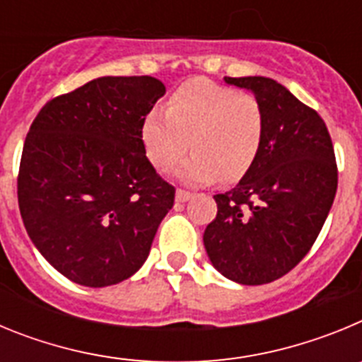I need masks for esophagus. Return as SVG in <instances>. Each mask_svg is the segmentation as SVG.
Masks as SVG:
<instances>
[{"label": "esophagus", "mask_w": 362, "mask_h": 362, "mask_svg": "<svg viewBox=\"0 0 362 362\" xmlns=\"http://www.w3.org/2000/svg\"><path fill=\"white\" fill-rule=\"evenodd\" d=\"M190 197H192V194L187 190H181V188H177V192H175V201H179V203H185V201H188Z\"/></svg>", "instance_id": "esophagus-1"}]
</instances>
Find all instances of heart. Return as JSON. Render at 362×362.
<instances>
[{"label": "heart", "instance_id": "1", "mask_svg": "<svg viewBox=\"0 0 362 362\" xmlns=\"http://www.w3.org/2000/svg\"><path fill=\"white\" fill-rule=\"evenodd\" d=\"M263 136L264 114L257 99L206 79L183 83L166 101V112H148L141 127L146 158L159 170L172 168L188 146L194 150L177 170V177L190 185L245 177Z\"/></svg>", "mask_w": 362, "mask_h": 362}]
</instances>
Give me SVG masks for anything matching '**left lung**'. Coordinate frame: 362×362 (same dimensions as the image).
<instances>
[{"mask_svg": "<svg viewBox=\"0 0 362 362\" xmlns=\"http://www.w3.org/2000/svg\"><path fill=\"white\" fill-rule=\"evenodd\" d=\"M225 81L255 95L264 114V136L238 187L214 196L217 216L203 243L226 279L272 283L308 254L328 217L337 192L334 145L317 112L274 79Z\"/></svg>", "mask_w": 362, "mask_h": 362, "instance_id": "8db88e82", "label": "left lung"}]
</instances>
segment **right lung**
<instances>
[{
  "mask_svg": "<svg viewBox=\"0 0 362 362\" xmlns=\"http://www.w3.org/2000/svg\"><path fill=\"white\" fill-rule=\"evenodd\" d=\"M166 92L150 76H105L45 105L19 163L18 203L28 238L59 274L101 288L148 257L175 188L143 146L146 114Z\"/></svg>",
  "mask_w": 362,
  "mask_h": 362,
  "instance_id": "right-lung-1",
  "label": "right lung"
}]
</instances>
